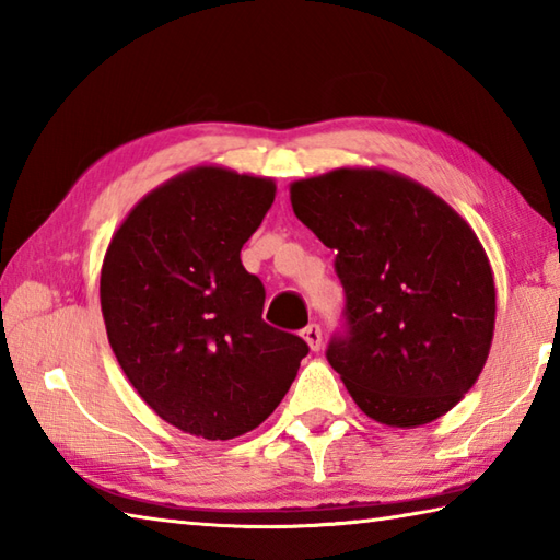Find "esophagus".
<instances>
[{
  "instance_id": "34e87169",
  "label": "esophagus",
  "mask_w": 560,
  "mask_h": 560,
  "mask_svg": "<svg viewBox=\"0 0 560 560\" xmlns=\"http://www.w3.org/2000/svg\"><path fill=\"white\" fill-rule=\"evenodd\" d=\"M303 339L313 351H319V347H323V329H319V325L311 323L303 329Z\"/></svg>"
}]
</instances>
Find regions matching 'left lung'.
<instances>
[{"instance_id": "1", "label": "left lung", "mask_w": 560, "mask_h": 560, "mask_svg": "<svg viewBox=\"0 0 560 560\" xmlns=\"http://www.w3.org/2000/svg\"><path fill=\"white\" fill-rule=\"evenodd\" d=\"M291 205L329 249L343 331L327 361L373 421L416 428L477 383L495 287L477 233L431 189L383 168H337L291 185Z\"/></svg>"}]
</instances>
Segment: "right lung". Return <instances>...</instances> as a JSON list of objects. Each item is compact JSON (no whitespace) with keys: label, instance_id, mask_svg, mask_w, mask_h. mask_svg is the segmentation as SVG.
I'll return each mask as SVG.
<instances>
[{"label":"right lung","instance_id":"right-lung-1","mask_svg":"<svg viewBox=\"0 0 560 560\" xmlns=\"http://www.w3.org/2000/svg\"><path fill=\"white\" fill-rule=\"evenodd\" d=\"M273 192L269 177L197 165L141 199L103 259L117 363L163 421L197 438L257 428L311 351L261 319L265 287L241 261Z\"/></svg>","mask_w":560,"mask_h":560}]
</instances>
